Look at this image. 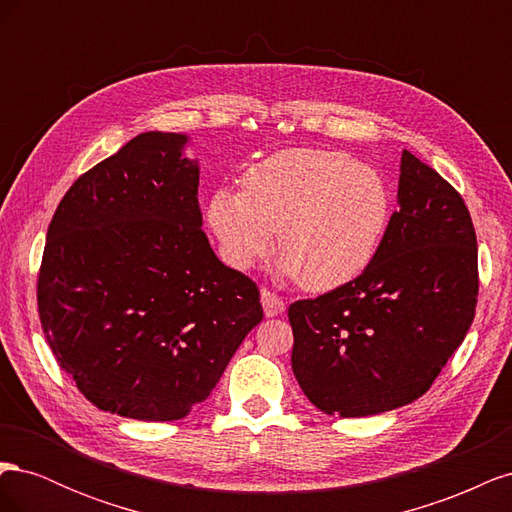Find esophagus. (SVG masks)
<instances>
[{
  "instance_id": "34e87169",
  "label": "esophagus",
  "mask_w": 512,
  "mask_h": 512,
  "mask_svg": "<svg viewBox=\"0 0 512 512\" xmlns=\"http://www.w3.org/2000/svg\"><path fill=\"white\" fill-rule=\"evenodd\" d=\"M260 303H262V309H265V316L267 318L280 316L284 312V307H286L282 297H277V294L271 292L269 288H262L260 290Z\"/></svg>"
}]
</instances>
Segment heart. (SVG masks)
<instances>
[{
    "label": "heart",
    "instance_id": "heart-1",
    "mask_svg": "<svg viewBox=\"0 0 512 512\" xmlns=\"http://www.w3.org/2000/svg\"><path fill=\"white\" fill-rule=\"evenodd\" d=\"M393 200L378 170L346 153L286 149L247 170L243 190L220 188L207 220L228 265L250 269L273 250L307 290L359 277L389 230Z\"/></svg>",
    "mask_w": 512,
    "mask_h": 512
}]
</instances>
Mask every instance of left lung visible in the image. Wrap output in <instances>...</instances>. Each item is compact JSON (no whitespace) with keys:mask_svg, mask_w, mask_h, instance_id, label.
<instances>
[{"mask_svg":"<svg viewBox=\"0 0 512 512\" xmlns=\"http://www.w3.org/2000/svg\"><path fill=\"white\" fill-rule=\"evenodd\" d=\"M397 203L359 277L288 307L292 371L324 414H380L425 395L474 320L478 250L461 194L404 151Z\"/></svg>","mask_w":512,"mask_h":512,"instance_id":"8db88e82","label":"left lung"}]
</instances>
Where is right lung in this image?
Here are the masks:
<instances>
[{"mask_svg": "<svg viewBox=\"0 0 512 512\" xmlns=\"http://www.w3.org/2000/svg\"><path fill=\"white\" fill-rule=\"evenodd\" d=\"M188 136L145 132L72 183L46 232L38 314L91 404L177 421L262 320L258 286L213 254Z\"/></svg>", "mask_w": 512, "mask_h": 512, "instance_id": "1", "label": "right lung"}]
</instances>
